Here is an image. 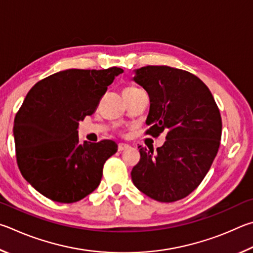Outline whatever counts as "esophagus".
Listing matches in <instances>:
<instances>
[{
  "mask_svg": "<svg viewBox=\"0 0 253 253\" xmlns=\"http://www.w3.org/2000/svg\"><path fill=\"white\" fill-rule=\"evenodd\" d=\"M127 148H129V144H126V143H119V145H118V150L120 152L123 151V150L127 149Z\"/></svg>",
  "mask_w": 253,
  "mask_h": 253,
  "instance_id": "1",
  "label": "esophagus"
}]
</instances>
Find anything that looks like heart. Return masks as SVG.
Masks as SVG:
<instances>
[{
    "label": "heart",
    "mask_w": 253,
    "mask_h": 253,
    "mask_svg": "<svg viewBox=\"0 0 253 253\" xmlns=\"http://www.w3.org/2000/svg\"><path fill=\"white\" fill-rule=\"evenodd\" d=\"M140 90H141V88L136 87V86H127V87L124 88L123 94H132V93H135V92H138Z\"/></svg>",
    "instance_id": "obj_1"
}]
</instances>
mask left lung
<instances>
[{"instance_id": "obj_1", "label": "left lung", "mask_w": 253, "mask_h": 253, "mask_svg": "<svg viewBox=\"0 0 253 253\" xmlns=\"http://www.w3.org/2000/svg\"><path fill=\"white\" fill-rule=\"evenodd\" d=\"M133 81L150 96L147 134L166 133L153 152L140 145L132 181L145 196L174 202L198 188L218 153L222 121L208 86L188 71L148 65L134 71Z\"/></svg>"}]
</instances>
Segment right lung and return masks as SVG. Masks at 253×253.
Instances as JSON below:
<instances>
[{
    "instance_id": "add662e5",
    "label": "right lung",
    "mask_w": 253,
    "mask_h": 253,
    "mask_svg": "<svg viewBox=\"0 0 253 253\" xmlns=\"http://www.w3.org/2000/svg\"><path fill=\"white\" fill-rule=\"evenodd\" d=\"M123 70L69 69L39 81L16 113V161L23 178L44 197L73 203L99 187L103 166L118 151L112 140L80 143L79 122L91 115Z\"/></svg>"
}]
</instances>
